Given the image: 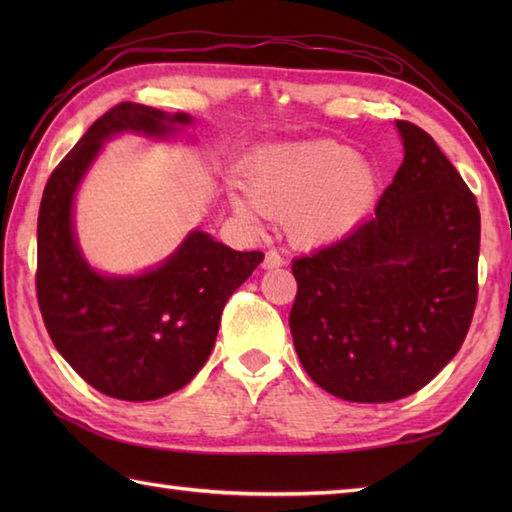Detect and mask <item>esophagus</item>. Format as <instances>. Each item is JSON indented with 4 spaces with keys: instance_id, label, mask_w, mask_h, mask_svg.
<instances>
[{
    "instance_id": "esophagus-1",
    "label": "esophagus",
    "mask_w": 512,
    "mask_h": 512,
    "mask_svg": "<svg viewBox=\"0 0 512 512\" xmlns=\"http://www.w3.org/2000/svg\"><path fill=\"white\" fill-rule=\"evenodd\" d=\"M284 266V257H281L277 250H268L264 257V268H279Z\"/></svg>"
}]
</instances>
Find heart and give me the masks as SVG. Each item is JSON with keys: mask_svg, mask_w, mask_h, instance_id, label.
Wrapping results in <instances>:
<instances>
[{"mask_svg": "<svg viewBox=\"0 0 512 512\" xmlns=\"http://www.w3.org/2000/svg\"><path fill=\"white\" fill-rule=\"evenodd\" d=\"M380 176L358 151L336 140L281 145L262 151L248 171V189L233 187V211L248 226L264 215L286 217L301 246H321L352 233L372 213Z\"/></svg>", "mask_w": 512, "mask_h": 512, "instance_id": "obj_1", "label": "heart"}]
</instances>
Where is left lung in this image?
I'll return each mask as SVG.
<instances>
[{"instance_id":"obj_1","label":"left lung","mask_w":512,"mask_h":512,"mask_svg":"<svg viewBox=\"0 0 512 512\" xmlns=\"http://www.w3.org/2000/svg\"><path fill=\"white\" fill-rule=\"evenodd\" d=\"M396 125L405 158L376 215L292 262L299 361L352 402L416 394L458 354L477 303L475 195L424 129Z\"/></svg>"}]
</instances>
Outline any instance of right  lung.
Wrapping results in <instances>:
<instances>
[{"mask_svg": "<svg viewBox=\"0 0 512 512\" xmlns=\"http://www.w3.org/2000/svg\"><path fill=\"white\" fill-rule=\"evenodd\" d=\"M118 103L96 121L50 173L37 222V301L59 354L85 383L118 400H156L182 389L209 358L222 310L264 253H237L191 233L165 264L140 277H103L81 257L72 233V198L83 173L118 132L165 136L189 125Z\"/></svg>", "mask_w": 512, "mask_h": 512, "instance_id": "1", "label": "right lung"}]
</instances>
